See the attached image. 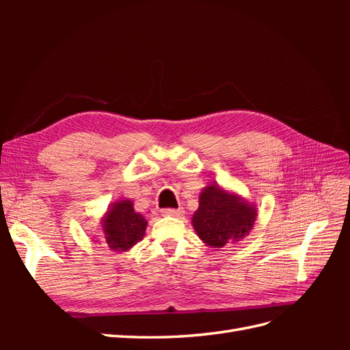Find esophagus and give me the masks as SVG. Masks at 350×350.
<instances>
[{"instance_id":"obj_1","label":"esophagus","mask_w":350,"mask_h":350,"mask_svg":"<svg viewBox=\"0 0 350 350\" xmlns=\"http://www.w3.org/2000/svg\"><path fill=\"white\" fill-rule=\"evenodd\" d=\"M162 215L171 217H181L184 215V208H163Z\"/></svg>"}]
</instances>
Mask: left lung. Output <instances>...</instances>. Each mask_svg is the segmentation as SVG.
Here are the masks:
<instances>
[{
  "label": "left lung",
  "instance_id": "1",
  "mask_svg": "<svg viewBox=\"0 0 350 350\" xmlns=\"http://www.w3.org/2000/svg\"><path fill=\"white\" fill-rule=\"evenodd\" d=\"M257 206L216 183L203 188L191 224L198 238L211 248H224L245 238L256 225Z\"/></svg>",
  "mask_w": 350,
  "mask_h": 350
}]
</instances>
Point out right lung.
<instances>
[{
  "label": "right lung",
  "mask_w": 350,
  "mask_h": 350,
  "mask_svg": "<svg viewBox=\"0 0 350 350\" xmlns=\"http://www.w3.org/2000/svg\"><path fill=\"white\" fill-rule=\"evenodd\" d=\"M103 241L109 250L125 252L139 243L146 235L147 220L139 211L134 210L130 198H120L100 217ZM98 242V241H94Z\"/></svg>",
  "instance_id": "1"
}]
</instances>
